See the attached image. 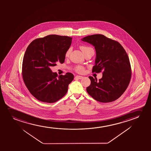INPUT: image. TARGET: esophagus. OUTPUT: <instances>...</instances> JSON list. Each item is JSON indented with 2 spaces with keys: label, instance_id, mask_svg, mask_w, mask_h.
Returning a JSON list of instances; mask_svg holds the SVG:
<instances>
[{
  "label": "esophagus",
  "instance_id": "34e87169",
  "mask_svg": "<svg viewBox=\"0 0 151 151\" xmlns=\"http://www.w3.org/2000/svg\"><path fill=\"white\" fill-rule=\"evenodd\" d=\"M75 78H76L78 79H81L83 78V77L81 76H78V75H77L75 76Z\"/></svg>",
  "mask_w": 151,
  "mask_h": 151
}]
</instances>
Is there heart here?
<instances>
[{"label": "heart", "mask_w": 151, "mask_h": 151, "mask_svg": "<svg viewBox=\"0 0 151 151\" xmlns=\"http://www.w3.org/2000/svg\"><path fill=\"white\" fill-rule=\"evenodd\" d=\"M88 48H90V47H87V46H81V49L83 52H84L85 50L88 49ZM70 52H71V49H70V48H69V49H68V50L66 51V52H65V56L66 57H68L69 56L70 54ZM76 71H77L78 72L83 73V72L84 71V68H83V66H78L76 67Z\"/></svg>", "instance_id": "1"}]
</instances>
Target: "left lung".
Masks as SVG:
<instances>
[{
    "label": "left lung",
    "mask_w": 151,
    "mask_h": 151,
    "mask_svg": "<svg viewBox=\"0 0 151 151\" xmlns=\"http://www.w3.org/2000/svg\"><path fill=\"white\" fill-rule=\"evenodd\" d=\"M81 40L95 48L96 58L92 72L103 71L99 81L89 77L91 84L87 88V92L99 102L116 101L130 82L132 73L127 54L119 42L102 35H88Z\"/></svg>",
    "instance_id": "obj_1"
}]
</instances>
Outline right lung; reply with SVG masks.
I'll use <instances>...</instances> for the list:
<instances>
[{
    "instance_id": "1",
    "label": "right lung",
    "mask_w": 151,
    "mask_h": 151,
    "mask_svg": "<svg viewBox=\"0 0 151 151\" xmlns=\"http://www.w3.org/2000/svg\"><path fill=\"white\" fill-rule=\"evenodd\" d=\"M72 37L51 35L33 40L27 48L23 61L24 81L31 94L40 101L52 103L68 92L74 75L67 73L58 76L51 66L64 63L65 52Z\"/></svg>"
}]
</instances>
